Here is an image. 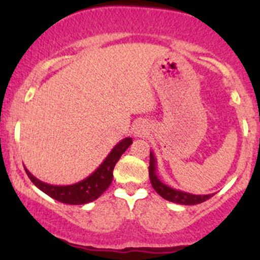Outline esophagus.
I'll return each mask as SVG.
<instances>
[{"label":"esophagus","mask_w":260,"mask_h":260,"mask_svg":"<svg viewBox=\"0 0 260 260\" xmlns=\"http://www.w3.org/2000/svg\"><path fill=\"white\" fill-rule=\"evenodd\" d=\"M148 131H149L148 124L144 123V122H139V123L136 126V128H134V134H136L137 137H144L145 134L148 133Z\"/></svg>","instance_id":"34e87169"}]
</instances>
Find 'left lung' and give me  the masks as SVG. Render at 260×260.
Returning <instances> with one entry per match:
<instances>
[{
    "mask_svg": "<svg viewBox=\"0 0 260 260\" xmlns=\"http://www.w3.org/2000/svg\"><path fill=\"white\" fill-rule=\"evenodd\" d=\"M149 178H150L151 186L159 196L162 197L166 201L177 203V204L182 205H196L201 204V203L208 201L209 198H211L213 194H192V193L182 192V190L174 189V188L166 186L165 183H162L159 180L156 175V159H155L154 154L150 151V162H149Z\"/></svg>",
    "mask_w": 260,
    "mask_h": 260,
    "instance_id": "1",
    "label": "left lung"
}]
</instances>
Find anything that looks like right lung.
I'll use <instances>...</instances> for the list:
<instances>
[{"instance_id":"add662e5","label":"right lung","mask_w":260,"mask_h":260,"mask_svg":"<svg viewBox=\"0 0 260 260\" xmlns=\"http://www.w3.org/2000/svg\"><path fill=\"white\" fill-rule=\"evenodd\" d=\"M131 144H132V138L122 139L120 143L115 145L111 153L107 155L103 164L90 176L77 183L70 184V186H53V184L45 183L34 177L25 168L24 169L32 183L51 198L64 203V204H86V203H90L99 198L109 188L112 182V171L115 169V165Z\"/></svg>"}]
</instances>
